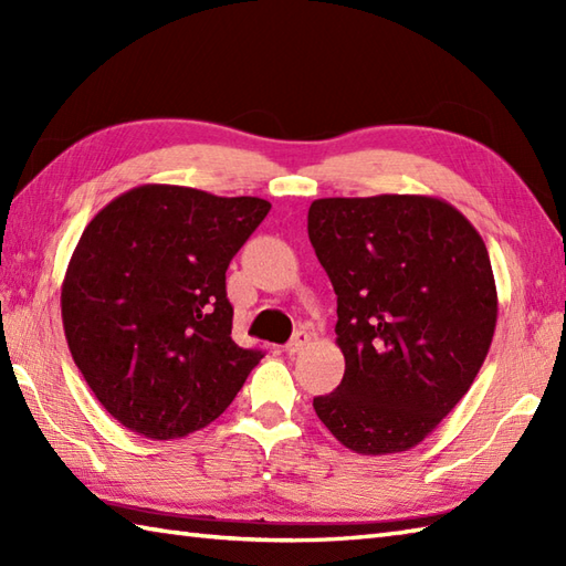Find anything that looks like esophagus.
Listing matches in <instances>:
<instances>
[{
    "label": "esophagus",
    "instance_id": "34e87169",
    "mask_svg": "<svg viewBox=\"0 0 566 566\" xmlns=\"http://www.w3.org/2000/svg\"><path fill=\"white\" fill-rule=\"evenodd\" d=\"M308 333L306 331H298L296 335H294V338L290 340V343H286V347H284V353L286 355H298V353H302L304 350V347L308 345Z\"/></svg>",
    "mask_w": 566,
    "mask_h": 566
}]
</instances>
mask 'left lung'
Masks as SVG:
<instances>
[{"instance_id": "1", "label": "left lung", "mask_w": 566, "mask_h": 566, "mask_svg": "<svg viewBox=\"0 0 566 566\" xmlns=\"http://www.w3.org/2000/svg\"><path fill=\"white\" fill-rule=\"evenodd\" d=\"M308 238L338 294L340 387L321 423L357 454L406 452L460 403L496 331L482 235L438 197L316 199Z\"/></svg>"}]
</instances>
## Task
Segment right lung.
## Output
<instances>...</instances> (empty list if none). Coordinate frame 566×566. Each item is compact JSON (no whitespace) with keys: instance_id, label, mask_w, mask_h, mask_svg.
Listing matches in <instances>:
<instances>
[{"instance_id":"right-lung-1","label":"right lung","mask_w":566,"mask_h":566,"mask_svg":"<svg viewBox=\"0 0 566 566\" xmlns=\"http://www.w3.org/2000/svg\"><path fill=\"white\" fill-rule=\"evenodd\" d=\"M272 209L140 185L106 203L72 252L60 308L72 359L124 428L175 440L219 418L260 359L233 343L226 270Z\"/></svg>"}]
</instances>
